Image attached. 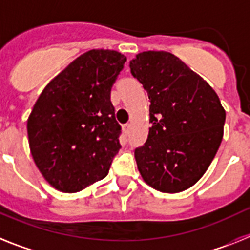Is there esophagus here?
Instances as JSON below:
<instances>
[{"mask_svg":"<svg viewBox=\"0 0 250 250\" xmlns=\"http://www.w3.org/2000/svg\"><path fill=\"white\" fill-rule=\"evenodd\" d=\"M122 129L125 134H128L129 131H131V125H129V123H125V125H122Z\"/></svg>","mask_w":250,"mask_h":250,"instance_id":"esophagus-1","label":"esophagus"}]
</instances>
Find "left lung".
<instances>
[{"mask_svg":"<svg viewBox=\"0 0 250 250\" xmlns=\"http://www.w3.org/2000/svg\"><path fill=\"white\" fill-rule=\"evenodd\" d=\"M148 93V138L134 151L147 185L175 194L195 185L215 157L225 109L215 90L167 51H143L129 62Z\"/></svg>","mask_w":250,"mask_h":250,"instance_id":"8db88e82","label":"left lung"}]
</instances>
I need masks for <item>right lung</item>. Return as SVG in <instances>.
<instances>
[{
    "label": "right lung",
    "mask_w": 250,
    "mask_h": 250,
    "mask_svg": "<svg viewBox=\"0 0 250 250\" xmlns=\"http://www.w3.org/2000/svg\"><path fill=\"white\" fill-rule=\"evenodd\" d=\"M125 60L116 50H89L50 80L35 103L30 151L56 190L78 192L108 175L121 148L110 89Z\"/></svg>",
    "instance_id": "add662e5"
}]
</instances>
